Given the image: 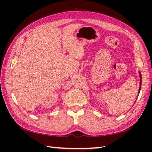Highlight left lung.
I'll return each instance as SVG.
<instances>
[{"label": "left lung", "mask_w": 152, "mask_h": 152, "mask_svg": "<svg viewBox=\"0 0 152 152\" xmlns=\"http://www.w3.org/2000/svg\"><path fill=\"white\" fill-rule=\"evenodd\" d=\"M139 76H140V88H139V90H138V94H139L140 91V89H141V85H142V76H141V73H140V71H139Z\"/></svg>", "instance_id": "left-lung-1"}]
</instances>
